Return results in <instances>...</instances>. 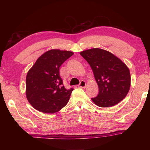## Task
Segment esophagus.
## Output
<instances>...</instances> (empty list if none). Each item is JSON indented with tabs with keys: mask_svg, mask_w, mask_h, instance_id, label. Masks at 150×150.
<instances>
[{
	"mask_svg": "<svg viewBox=\"0 0 150 150\" xmlns=\"http://www.w3.org/2000/svg\"><path fill=\"white\" fill-rule=\"evenodd\" d=\"M86 85H87V84H86V82L85 81H81L79 85V87H81V88H85L86 87Z\"/></svg>",
	"mask_w": 150,
	"mask_h": 150,
	"instance_id": "1",
	"label": "esophagus"
}]
</instances>
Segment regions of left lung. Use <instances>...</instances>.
Here are the masks:
<instances>
[{
	"label": "left lung",
	"instance_id": "8db88e82",
	"mask_svg": "<svg viewBox=\"0 0 150 150\" xmlns=\"http://www.w3.org/2000/svg\"><path fill=\"white\" fill-rule=\"evenodd\" d=\"M80 54L90 65L98 86V95L91 98L93 103L100 107H110L122 100L130 90L131 81L125 63L100 48L83 51Z\"/></svg>",
	"mask_w": 150,
	"mask_h": 150
}]
</instances>
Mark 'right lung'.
I'll return each instance as SVG.
<instances>
[{"label": "right lung", "mask_w": 150, "mask_h": 150, "mask_svg": "<svg viewBox=\"0 0 150 150\" xmlns=\"http://www.w3.org/2000/svg\"><path fill=\"white\" fill-rule=\"evenodd\" d=\"M73 55L69 51L51 50L42 54L27 73L26 98L42 112H57L67 105L73 88L66 89L59 75V67Z\"/></svg>", "instance_id": "add662e5"}]
</instances>
